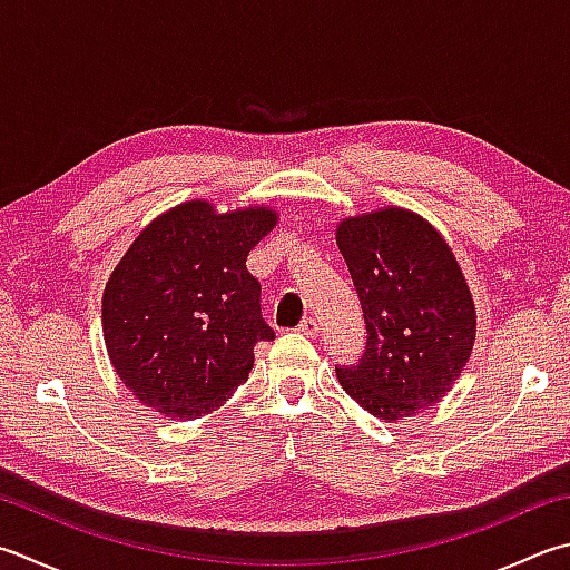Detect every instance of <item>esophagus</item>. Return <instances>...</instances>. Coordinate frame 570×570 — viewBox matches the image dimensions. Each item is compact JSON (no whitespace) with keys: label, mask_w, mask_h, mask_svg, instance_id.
<instances>
[{"label":"esophagus","mask_w":570,"mask_h":570,"mask_svg":"<svg viewBox=\"0 0 570 570\" xmlns=\"http://www.w3.org/2000/svg\"><path fill=\"white\" fill-rule=\"evenodd\" d=\"M297 332H299V335H305V337H317V332H320L317 320H315V317H305V320L297 325Z\"/></svg>","instance_id":"obj_1"}]
</instances>
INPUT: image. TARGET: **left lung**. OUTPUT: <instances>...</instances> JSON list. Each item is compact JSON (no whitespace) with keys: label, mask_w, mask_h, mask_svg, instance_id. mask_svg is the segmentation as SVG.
<instances>
[{"label":"left lung","mask_w":570,"mask_h":570,"mask_svg":"<svg viewBox=\"0 0 570 570\" xmlns=\"http://www.w3.org/2000/svg\"><path fill=\"white\" fill-rule=\"evenodd\" d=\"M337 245L367 325L360 362L335 364L342 390L386 422L436 404L476 337L474 299L452 248L402 208L342 220Z\"/></svg>","instance_id":"obj_1"}]
</instances>
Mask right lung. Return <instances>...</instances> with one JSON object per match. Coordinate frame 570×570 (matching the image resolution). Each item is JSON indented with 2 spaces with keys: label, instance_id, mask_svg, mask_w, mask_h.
I'll use <instances>...</instances> for the list:
<instances>
[{
  "label": "right lung",
  "instance_id": "right-lung-1",
  "mask_svg": "<svg viewBox=\"0 0 570 570\" xmlns=\"http://www.w3.org/2000/svg\"><path fill=\"white\" fill-rule=\"evenodd\" d=\"M275 220L265 208L218 216L188 200L134 240L104 289V340L136 400L196 419L248 380L253 347L275 330L245 261Z\"/></svg>",
  "mask_w": 570,
  "mask_h": 570
}]
</instances>
